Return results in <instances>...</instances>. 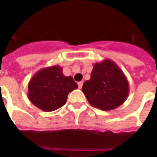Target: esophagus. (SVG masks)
I'll return each mask as SVG.
<instances>
[{"mask_svg":"<svg viewBox=\"0 0 157 157\" xmlns=\"http://www.w3.org/2000/svg\"><path fill=\"white\" fill-rule=\"evenodd\" d=\"M82 85H83V82H78V87H79V88H80V89L82 88Z\"/></svg>","mask_w":157,"mask_h":157,"instance_id":"1","label":"esophagus"}]
</instances>
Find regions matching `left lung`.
<instances>
[{
  "mask_svg": "<svg viewBox=\"0 0 157 157\" xmlns=\"http://www.w3.org/2000/svg\"><path fill=\"white\" fill-rule=\"evenodd\" d=\"M82 92L92 107L109 111L125 102L129 87L121 69L115 62L106 59L94 65L91 78L82 86Z\"/></svg>",
  "mask_w": 157,
  "mask_h": 157,
  "instance_id": "left-lung-1",
  "label": "left lung"
}]
</instances>
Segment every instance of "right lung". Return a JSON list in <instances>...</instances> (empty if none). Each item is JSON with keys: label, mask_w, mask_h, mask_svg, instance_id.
I'll return each mask as SVG.
<instances>
[{"label": "right lung", "mask_w": 157, "mask_h": 157, "mask_svg": "<svg viewBox=\"0 0 157 157\" xmlns=\"http://www.w3.org/2000/svg\"><path fill=\"white\" fill-rule=\"evenodd\" d=\"M78 87L71 76H65L59 65L45 67L35 73L29 82L28 97L38 109L52 112L64 106L67 96Z\"/></svg>", "instance_id": "add662e5"}]
</instances>
